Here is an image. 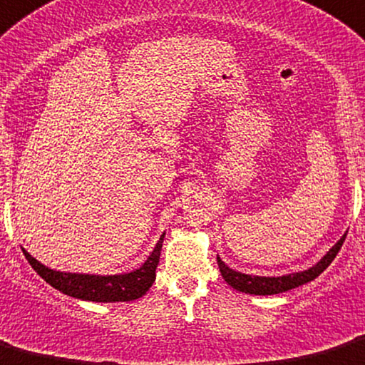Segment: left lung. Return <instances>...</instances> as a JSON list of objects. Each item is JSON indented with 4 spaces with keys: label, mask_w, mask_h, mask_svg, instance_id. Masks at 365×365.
Here are the masks:
<instances>
[{
    "label": "left lung",
    "mask_w": 365,
    "mask_h": 365,
    "mask_svg": "<svg viewBox=\"0 0 365 365\" xmlns=\"http://www.w3.org/2000/svg\"><path fill=\"white\" fill-rule=\"evenodd\" d=\"M344 237H346V232H344V236L337 241L331 250L322 257L320 262H317L313 267H309V269L301 271V273L276 276V278L274 276H252V274L237 273V271H234L229 266H225V262L220 259V257H217V262L225 282H227L232 289L240 290V292L253 294V295L282 294V292H287V290H292L299 285H304V283L312 282V279L317 278L318 274L324 273V271L331 266L332 260L336 259L337 252L341 250V247H343Z\"/></svg>",
    "instance_id": "left-lung-1"
}]
</instances>
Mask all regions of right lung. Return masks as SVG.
I'll return each mask as SVG.
<instances>
[{
	"mask_svg": "<svg viewBox=\"0 0 365 365\" xmlns=\"http://www.w3.org/2000/svg\"><path fill=\"white\" fill-rule=\"evenodd\" d=\"M164 234L157 241L155 248L150 253L143 266L140 269L131 271L124 274L112 276H99V274H78V273H61L53 271L51 267L38 262L34 257L22 248L26 259L34 271L59 292L71 295L75 299H83V301L96 302H124L134 301L147 294L152 283L155 282V269L159 264L160 250H163Z\"/></svg>",
	"mask_w": 365,
	"mask_h": 365,
	"instance_id": "add662e5",
	"label": "right lung"
}]
</instances>
